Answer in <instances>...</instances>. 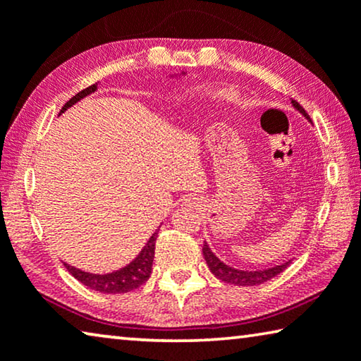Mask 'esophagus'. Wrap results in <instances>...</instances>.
I'll use <instances>...</instances> for the list:
<instances>
[{"label": "esophagus", "instance_id": "1", "mask_svg": "<svg viewBox=\"0 0 361 361\" xmlns=\"http://www.w3.org/2000/svg\"><path fill=\"white\" fill-rule=\"evenodd\" d=\"M185 204L188 205V207H197V205H199V199L190 196V197L185 199Z\"/></svg>", "mask_w": 361, "mask_h": 361}]
</instances>
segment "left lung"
Returning <instances> with one entry per match:
<instances>
[{"mask_svg":"<svg viewBox=\"0 0 361 361\" xmlns=\"http://www.w3.org/2000/svg\"><path fill=\"white\" fill-rule=\"evenodd\" d=\"M293 106L300 114H304L307 118H310V117H308V114L305 112V109L302 107L299 102L293 99ZM202 254H204L205 262H207V265L210 268V271L214 273L216 278L221 279L223 283L236 284V286H259V284H263L265 281H270L271 278L278 276L279 273H283L286 268L289 267V263L293 262V260H288L286 263H281V265H276L273 268H265V270L244 271V270H238V268L225 265V263H223L219 259V257L212 252L207 243H204V245H202Z\"/></svg>","mask_w":361,"mask_h":361,"instance_id":"obj_1","label":"left lung"}]
</instances>
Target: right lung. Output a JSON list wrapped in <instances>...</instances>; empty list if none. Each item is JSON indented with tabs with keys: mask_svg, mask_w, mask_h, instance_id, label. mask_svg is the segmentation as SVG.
<instances>
[{
	"mask_svg": "<svg viewBox=\"0 0 361 361\" xmlns=\"http://www.w3.org/2000/svg\"><path fill=\"white\" fill-rule=\"evenodd\" d=\"M93 91H96V83L91 85V87H88V88L82 90L80 93L73 96V98L68 99L64 104V107L61 109V112L67 111L68 107L75 104L77 101L85 98L87 94L93 93ZM156 239H157V231L154 233L149 241L146 243V245L142 247L140 255L136 257L133 262L128 263L127 267L120 268L118 271H112L107 274H93V273L78 270V268L67 265V263H64V265L73 278L78 279L80 283L85 284L90 289H94V290H98V293H104V294L130 293V290L138 289L140 286L145 284L151 276L154 250H156Z\"/></svg>",
	"mask_w": 361,
	"mask_h": 361,
	"instance_id": "1",
	"label": "right lung"
}]
</instances>
